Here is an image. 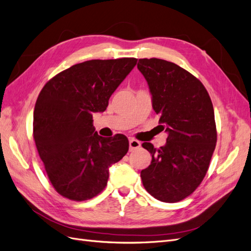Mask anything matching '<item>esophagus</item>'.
<instances>
[{
    "instance_id": "obj_1",
    "label": "esophagus",
    "mask_w": 251,
    "mask_h": 251,
    "mask_svg": "<svg viewBox=\"0 0 251 251\" xmlns=\"http://www.w3.org/2000/svg\"><path fill=\"white\" fill-rule=\"evenodd\" d=\"M128 144H130V150L131 151L135 150V149H138L141 146V143L138 140L133 139V138H131L130 140H128Z\"/></svg>"
}]
</instances>
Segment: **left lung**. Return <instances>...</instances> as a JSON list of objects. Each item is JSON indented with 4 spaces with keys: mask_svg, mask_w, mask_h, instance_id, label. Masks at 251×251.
<instances>
[{
    "mask_svg": "<svg viewBox=\"0 0 251 251\" xmlns=\"http://www.w3.org/2000/svg\"><path fill=\"white\" fill-rule=\"evenodd\" d=\"M137 68L148 81L162 131L169 134L158 150L142 143L151 155L140 174L142 184L157 200L178 202L196 191L208 170L217 143L214 107L202 82L180 66L140 58Z\"/></svg>",
    "mask_w": 251,
    "mask_h": 251,
    "instance_id": "obj_1",
    "label": "left lung"
}]
</instances>
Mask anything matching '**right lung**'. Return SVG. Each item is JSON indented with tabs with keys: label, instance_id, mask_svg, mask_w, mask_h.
Masks as SVG:
<instances>
[{
	"label": "right lung",
	"instance_id": "1",
	"mask_svg": "<svg viewBox=\"0 0 251 251\" xmlns=\"http://www.w3.org/2000/svg\"><path fill=\"white\" fill-rule=\"evenodd\" d=\"M137 58L92 59L56 74L42 89L33 112V138L48 178L67 199L85 201L103 191L109 168L127 153L128 140L101 137L93 113L109 100Z\"/></svg>",
	"mask_w": 251,
	"mask_h": 251
}]
</instances>
